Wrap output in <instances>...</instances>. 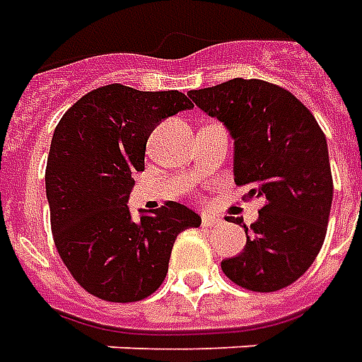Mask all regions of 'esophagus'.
<instances>
[{
    "label": "esophagus",
    "mask_w": 362,
    "mask_h": 362,
    "mask_svg": "<svg viewBox=\"0 0 362 362\" xmlns=\"http://www.w3.org/2000/svg\"><path fill=\"white\" fill-rule=\"evenodd\" d=\"M221 224V218H215V216L211 215H203L202 216V226L203 228H215Z\"/></svg>",
    "instance_id": "esophagus-1"
}]
</instances>
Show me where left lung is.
<instances>
[{"label":"left lung","mask_w":362,"mask_h":362,"mask_svg":"<svg viewBox=\"0 0 362 362\" xmlns=\"http://www.w3.org/2000/svg\"><path fill=\"white\" fill-rule=\"evenodd\" d=\"M195 105L234 138V180L243 199H263L252 235L222 272L249 291H278L303 276L322 247L330 216L328 146L313 113L282 86L234 78L189 90Z\"/></svg>","instance_id":"left-lung-1"}]
</instances>
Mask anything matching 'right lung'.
<instances>
[{
	"instance_id": "1",
	"label": "right lung",
	"mask_w": 362,
	"mask_h": 362,
	"mask_svg": "<svg viewBox=\"0 0 362 362\" xmlns=\"http://www.w3.org/2000/svg\"><path fill=\"white\" fill-rule=\"evenodd\" d=\"M192 107L178 90L109 84L82 95L59 120L45 167L53 242L88 293L111 303L149 297L167 276L176 235L202 224L180 203L140 221L127 205L155 127Z\"/></svg>"
}]
</instances>
